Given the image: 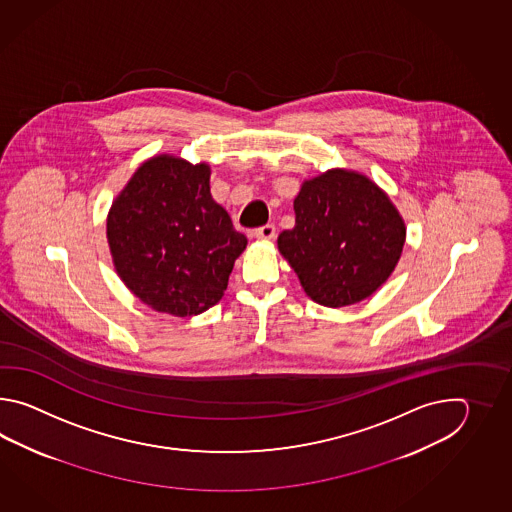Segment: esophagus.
Returning a JSON list of instances; mask_svg holds the SVG:
<instances>
[{
    "instance_id": "1",
    "label": "esophagus",
    "mask_w": 512,
    "mask_h": 512,
    "mask_svg": "<svg viewBox=\"0 0 512 512\" xmlns=\"http://www.w3.org/2000/svg\"><path fill=\"white\" fill-rule=\"evenodd\" d=\"M274 236H276L274 225H263L260 229L254 230V238H258V240H272Z\"/></svg>"
}]
</instances>
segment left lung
Returning <instances> with one entry per match:
<instances>
[{
    "label": "left lung",
    "mask_w": 512,
    "mask_h": 512,
    "mask_svg": "<svg viewBox=\"0 0 512 512\" xmlns=\"http://www.w3.org/2000/svg\"><path fill=\"white\" fill-rule=\"evenodd\" d=\"M404 241L403 216L381 186L355 170L333 168L302 183L294 229L278 236V251L313 302L346 307L392 276Z\"/></svg>",
    "instance_id": "left-lung-1"
}]
</instances>
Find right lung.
I'll return each mask as SVG.
<instances>
[{
    "mask_svg": "<svg viewBox=\"0 0 512 512\" xmlns=\"http://www.w3.org/2000/svg\"><path fill=\"white\" fill-rule=\"evenodd\" d=\"M120 280L157 313L196 316L218 304L247 238L210 196V166L153 155L109 208Z\"/></svg>",
    "mask_w": 512,
    "mask_h": 512,
    "instance_id": "1",
    "label": "right lung"
}]
</instances>
